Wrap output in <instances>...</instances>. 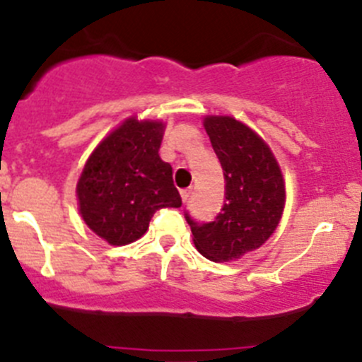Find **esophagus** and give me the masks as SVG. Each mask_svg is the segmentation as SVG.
<instances>
[{
  "label": "esophagus",
  "instance_id": "34e87169",
  "mask_svg": "<svg viewBox=\"0 0 362 362\" xmlns=\"http://www.w3.org/2000/svg\"><path fill=\"white\" fill-rule=\"evenodd\" d=\"M190 195H192V188H185V190H181V199H183V202H188Z\"/></svg>",
  "mask_w": 362,
  "mask_h": 362
}]
</instances>
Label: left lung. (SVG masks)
I'll return each instance as SVG.
<instances>
[{"label":"left lung","mask_w":362,"mask_h":362,"mask_svg":"<svg viewBox=\"0 0 362 362\" xmlns=\"http://www.w3.org/2000/svg\"><path fill=\"white\" fill-rule=\"evenodd\" d=\"M206 133L226 179V201L213 222L188 213L194 243L211 261L238 259L263 245L284 209V181L270 147L233 117H206Z\"/></svg>","instance_id":"obj_1"}]
</instances>
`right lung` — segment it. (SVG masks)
Wrapping results in <instances>:
<instances>
[{
    "label": "right lung",
    "mask_w": 362,
    "mask_h": 362,
    "mask_svg": "<svg viewBox=\"0 0 362 362\" xmlns=\"http://www.w3.org/2000/svg\"><path fill=\"white\" fill-rule=\"evenodd\" d=\"M163 124L127 119L92 153L78 181L80 213L110 245L144 235L160 208H179L172 167L160 158Z\"/></svg>",
    "instance_id": "add662e5"
}]
</instances>
